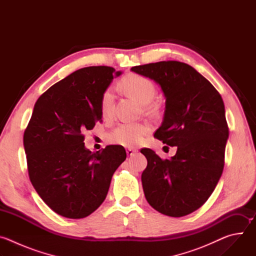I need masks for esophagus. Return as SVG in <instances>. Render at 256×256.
I'll return each mask as SVG.
<instances>
[{
	"instance_id": "1",
	"label": "esophagus",
	"mask_w": 256,
	"mask_h": 256,
	"mask_svg": "<svg viewBox=\"0 0 256 256\" xmlns=\"http://www.w3.org/2000/svg\"><path fill=\"white\" fill-rule=\"evenodd\" d=\"M136 152H138V150L132 149V148H128V149L126 150V154H128V156H132V155H134Z\"/></svg>"
}]
</instances>
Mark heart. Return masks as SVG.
Here are the masks:
<instances>
[{"label": "heart", "instance_id": "1", "mask_svg": "<svg viewBox=\"0 0 256 256\" xmlns=\"http://www.w3.org/2000/svg\"><path fill=\"white\" fill-rule=\"evenodd\" d=\"M120 87L130 97L144 104L146 110L154 112L156 109V105L151 103L156 95V87L150 79L136 74H130L120 80ZM114 105V92L112 89H106L100 100L101 114L104 118H109L112 114ZM149 132L150 126L146 124H122L109 134V140L124 147L132 148L140 144Z\"/></svg>", "mask_w": 256, "mask_h": 256}]
</instances>
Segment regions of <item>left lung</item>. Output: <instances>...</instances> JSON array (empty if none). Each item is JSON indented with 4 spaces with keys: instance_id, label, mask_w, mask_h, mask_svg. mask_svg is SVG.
Listing matches in <instances>:
<instances>
[{
    "instance_id": "1",
    "label": "left lung",
    "mask_w": 256,
    "mask_h": 256,
    "mask_svg": "<svg viewBox=\"0 0 256 256\" xmlns=\"http://www.w3.org/2000/svg\"><path fill=\"white\" fill-rule=\"evenodd\" d=\"M130 70L160 85L165 112L154 136L177 147L170 160L151 149L140 150L148 161L142 173L146 200L163 214L186 216L208 200L224 169L229 128L223 99L184 62H158Z\"/></svg>"
}]
</instances>
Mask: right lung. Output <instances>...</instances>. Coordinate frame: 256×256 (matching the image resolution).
Listing matches in <instances>:
<instances>
[{
  "label": "right lung",
  "mask_w": 256,
  "mask_h": 256,
  "mask_svg": "<svg viewBox=\"0 0 256 256\" xmlns=\"http://www.w3.org/2000/svg\"><path fill=\"white\" fill-rule=\"evenodd\" d=\"M120 75L112 66L80 68L34 105L23 136L29 178L42 200L62 216L82 218L97 210L126 158L118 144L92 153L83 134L102 122V93Z\"/></svg>",
  "instance_id": "right-lung-1"
}]
</instances>
